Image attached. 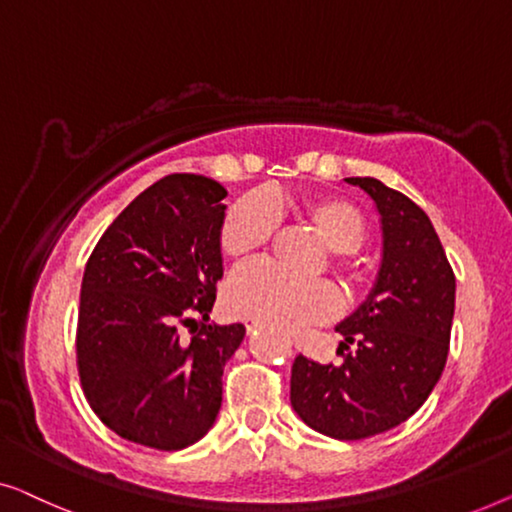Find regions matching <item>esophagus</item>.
Here are the masks:
<instances>
[{"label":"esophagus","instance_id":"obj_1","mask_svg":"<svg viewBox=\"0 0 512 512\" xmlns=\"http://www.w3.org/2000/svg\"><path fill=\"white\" fill-rule=\"evenodd\" d=\"M246 329H248V334H257L259 322H257V320H250V318H246Z\"/></svg>","mask_w":512,"mask_h":512}]
</instances>
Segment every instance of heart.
<instances>
[{"mask_svg": "<svg viewBox=\"0 0 512 512\" xmlns=\"http://www.w3.org/2000/svg\"><path fill=\"white\" fill-rule=\"evenodd\" d=\"M301 218L313 225L329 250H334L336 271L345 280H357L359 271L350 262L366 239L362 211L341 197H311L294 204ZM276 211L262 194H248L232 204L220 225V248L232 259H243L271 239ZM225 306L239 318L292 329L306 322H325L338 311L336 290L325 280H297L266 262H255L234 271L225 287Z\"/></svg>", "mask_w": 512, "mask_h": 512, "instance_id": "obj_1", "label": "heart"}]
</instances>
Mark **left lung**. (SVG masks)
<instances>
[{"mask_svg": "<svg viewBox=\"0 0 512 512\" xmlns=\"http://www.w3.org/2000/svg\"><path fill=\"white\" fill-rule=\"evenodd\" d=\"M376 204L383 259L369 297L338 322L341 364L299 355L290 401L308 427L359 441L406 422L445 369L455 315V273L434 225L415 201L378 178H345ZM350 344L356 348L345 353Z\"/></svg>", "mask_w": 512, "mask_h": 512, "instance_id": "obj_1", "label": "left lung"}]
</instances>
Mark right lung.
<instances>
[{
	"label": "right lung",
	"mask_w": 512,
	"mask_h": 512,
	"mask_svg": "<svg viewBox=\"0 0 512 512\" xmlns=\"http://www.w3.org/2000/svg\"><path fill=\"white\" fill-rule=\"evenodd\" d=\"M225 197L213 178H162L111 222L85 266L76 334L83 392L106 427L146 448L183 450L208 434L222 371L246 336L243 325L208 322L222 278Z\"/></svg>",
	"instance_id": "add662e5"
}]
</instances>
